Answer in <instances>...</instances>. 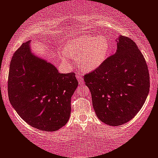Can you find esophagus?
<instances>
[{"label": "esophagus", "instance_id": "esophagus-1", "mask_svg": "<svg viewBox=\"0 0 158 158\" xmlns=\"http://www.w3.org/2000/svg\"><path fill=\"white\" fill-rule=\"evenodd\" d=\"M76 77H77V81H78L79 84H83V81L82 77H81V74H79V73L77 74V75H76Z\"/></svg>", "mask_w": 158, "mask_h": 158}]
</instances>
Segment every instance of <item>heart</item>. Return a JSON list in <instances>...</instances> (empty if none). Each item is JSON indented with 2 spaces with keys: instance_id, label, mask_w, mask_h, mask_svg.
Wrapping results in <instances>:
<instances>
[{
  "instance_id": "heart-1",
  "label": "heart",
  "mask_w": 158,
  "mask_h": 158,
  "mask_svg": "<svg viewBox=\"0 0 158 158\" xmlns=\"http://www.w3.org/2000/svg\"><path fill=\"white\" fill-rule=\"evenodd\" d=\"M110 52V43L106 37L86 34L68 41L60 57L65 63H69L70 57L77 58L80 68L91 72L106 62Z\"/></svg>"
}]
</instances>
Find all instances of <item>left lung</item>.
<instances>
[{
    "label": "left lung",
    "mask_w": 158,
    "mask_h": 158,
    "mask_svg": "<svg viewBox=\"0 0 158 158\" xmlns=\"http://www.w3.org/2000/svg\"><path fill=\"white\" fill-rule=\"evenodd\" d=\"M114 55L85 75L97 117L105 124L119 126L141 110L149 91L145 58L131 39L119 36Z\"/></svg>",
    "instance_id": "8db88e82"
}]
</instances>
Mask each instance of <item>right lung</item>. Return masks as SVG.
Wrapping results in <instances>:
<instances>
[{
  "label": "right lung",
  "mask_w": 158,
  "mask_h": 158,
  "mask_svg": "<svg viewBox=\"0 0 158 158\" xmlns=\"http://www.w3.org/2000/svg\"><path fill=\"white\" fill-rule=\"evenodd\" d=\"M77 85L73 73H59L53 64L35 56L30 41L14 53L8 80L9 99L31 126L52 132L65 125L71 113V97Z\"/></svg>",
  "instance_id": "right-lung-1"
}]
</instances>
